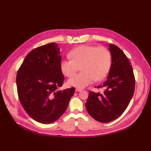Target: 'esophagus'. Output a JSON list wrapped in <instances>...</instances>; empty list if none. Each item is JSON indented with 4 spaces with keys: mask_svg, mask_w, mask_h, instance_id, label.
I'll return each instance as SVG.
<instances>
[{
    "mask_svg": "<svg viewBox=\"0 0 151 151\" xmlns=\"http://www.w3.org/2000/svg\"><path fill=\"white\" fill-rule=\"evenodd\" d=\"M82 91L81 89H79V88H76V89H75V91H76V92H80V91Z\"/></svg>",
    "mask_w": 151,
    "mask_h": 151,
    "instance_id": "1",
    "label": "esophagus"
}]
</instances>
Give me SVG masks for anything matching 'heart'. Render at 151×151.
I'll return each mask as SVG.
<instances>
[{
  "instance_id": "1",
  "label": "heart",
  "mask_w": 151,
  "mask_h": 151,
  "mask_svg": "<svg viewBox=\"0 0 151 151\" xmlns=\"http://www.w3.org/2000/svg\"><path fill=\"white\" fill-rule=\"evenodd\" d=\"M70 59L62 60L60 69L67 77L74 75L81 68L80 73L71 77L68 81L70 86L83 88L95 80L100 81L109 72L111 56L106 47L91 45H81L69 52Z\"/></svg>"
}]
</instances>
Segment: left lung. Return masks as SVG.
Wrapping results in <instances>:
<instances>
[{
	"label": "left lung",
	"instance_id": "left-lung-1",
	"mask_svg": "<svg viewBox=\"0 0 151 151\" xmlns=\"http://www.w3.org/2000/svg\"><path fill=\"white\" fill-rule=\"evenodd\" d=\"M109 45L111 65L106 81L97 88L103 93L89 92L86 108L94 119L107 123L119 117L127 108L133 96L135 80L132 67L124 52L116 45Z\"/></svg>",
	"mask_w": 151,
	"mask_h": 151
}]
</instances>
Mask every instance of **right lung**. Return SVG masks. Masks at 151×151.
I'll list each match as a JSON object with an SVG mask.
<instances>
[{
    "label": "right lung",
    "mask_w": 151,
    "mask_h": 151,
    "mask_svg": "<svg viewBox=\"0 0 151 151\" xmlns=\"http://www.w3.org/2000/svg\"><path fill=\"white\" fill-rule=\"evenodd\" d=\"M55 43L36 47L25 58L17 75L19 99L35 121L51 124L64 113L75 88L59 90L64 81Z\"/></svg>",
    "instance_id": "right-lung-1"
}]
</instances>
